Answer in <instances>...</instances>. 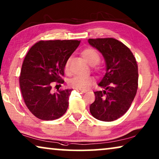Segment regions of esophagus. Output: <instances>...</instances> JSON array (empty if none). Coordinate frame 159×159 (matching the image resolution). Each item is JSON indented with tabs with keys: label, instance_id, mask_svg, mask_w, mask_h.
Wrapping results in <instances>:
<instances>
[{
	"label": "esophagus",
	"instance_id": "obj_1",
	"mask_svg": "<svg viewBox=\"0 0 159 159\" xmlns=\"http://www.w3.org/2000/svg\"><path fill=\"white\" fill-rule=\"evenodd\" d=\"M77 92L80 93H86V91H85V90H77Z\"/></svg>",
	"mask_w": 159,
	"mask_h": 159
}]
</instances>
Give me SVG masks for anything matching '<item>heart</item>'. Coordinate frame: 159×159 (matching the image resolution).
Returning a JSON list of instances; mask_svg holds the SVG:
<instances>
[{"label": "heart", "mask_w": 159, "mask_h": 159, "mask_svg": "<svg viewBox=\"0 0 159 159\" xmlns=\"http://www.w3.org/2000/svg\"><path fill=\"white\" fill-rule=\"evenodd\" d=\"M81 56L90 66H93L97 70H100L101 67L98 64L100 61V55L95 49L88 48L84 49L81 52ZM70 64V59L67 61L66 64V69H68ZM94 79L90 77L84 76H76L69 81V85L77 90H86L94 84Z\"/></svg>", "instance_id": "heart-1"}]
</instances>
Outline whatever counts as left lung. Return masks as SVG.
<instances>
[{"label": "left lung", "mask_w": 159, "mask_h": 159, "mask_svg": "<svg viewBox=\"0 0 159 159\" xmlns=\"http://www.w3.org/2000/svg\"><path fill=\"white\" fill-rule=\"evenodd\" d=\"M88 43L103 55L106 66L98 83L104 90L94 93L95 99L90 111L100 121H114L127 111L135 97L138 64L131 51L116 39H89Z\"/></svg>", "instance_id": "obj_1"}]
</instances>
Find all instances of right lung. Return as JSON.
Returning a JSON list of instances; mask_svg holds the SVG:
<instances>
[{"instance_id": "add662e5", "label": "right lung", "mask_w": 159, "mask_h": 159, "mask_svg": "<svg viewBox=\"0 0 159 159\" xmlns=\"http://www.w3.org/2000/svg\"><path fill=\"white\" fill-rule=\"evenodd\" d=\"M80 43L71 40L39 41L26 55L19 84L26 106L37 118L54 120L66 113L72 90L53 93L52 84L64 83L65 66Z\"/></svg>"}]
</instances>
